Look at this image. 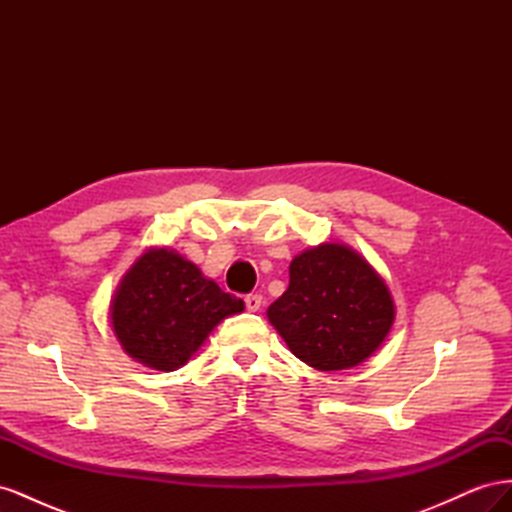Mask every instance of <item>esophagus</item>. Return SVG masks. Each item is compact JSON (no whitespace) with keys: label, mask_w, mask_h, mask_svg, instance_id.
<instances>
[{"label":"esophagus","mask_w":512,"mask_h":512,"mask_svg":"<svg viewBox=\"0 0 512 512\" xmlns=\"http://www.w3.org/2000/svg\"><path fill=\"white\" fill-rule=\"evenodd\" d=\"M260 305H262V297H260V294H247V297H245L247 312H258Z\"/></svg>","instance_id":"obj_1"}]
</instances>
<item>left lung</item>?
Listing matches in <instances>:
<instances>
[{"instance_id":"1","label":"left lung","mask_w":512,"mask_h":512,"mask_svg":"<svg viewBox=\"0 0 512 512\" xmlns=\"http://www.w3.org/2000/svg\"><path fill=\"white\" fill-rule=\"evenodd\" d=\"M290 284L267 318L290 352L320 371L367 361L395 322L393 294L369 262L344 243H320L294 256Z\"/></svg>"}]
</instances>
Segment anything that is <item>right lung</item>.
Returning a JSON list of instances; mask_svg holds the SVG:
<instances>
[{"label": "right lung", "mask_w": 512, "mask_h": 512, "mask_svg": "<svg viewBox=\"0 0 512 512\" xmlns=\"http://www.w3.org/2000/svg\"><path fill=\"white\" fill-rule=\"evenodd\" d=\"M245 309L194 262L149 247L121 277L108 316L123 352L158 371L188 363L218 324Z\"/></svg>", "instance_id": "1"}]
</instances>
